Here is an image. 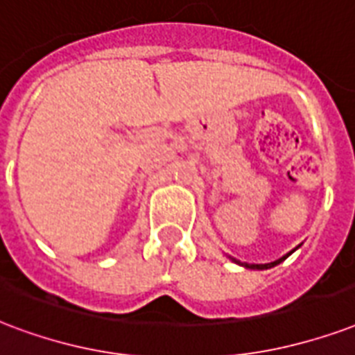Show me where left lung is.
Here are the masks:
<instances>
[{
  "label": "left lung",
  "instance_id": "obj_1",
  "mask_svg": "<svg viewBox=\"0 0 355 355\" xmlns=\"http://www.w3.org/2000/svg\"><path fill=\"white\" fill-rule=\"evenodd\" d=\"M297 248H300V245H297ZM297 248H296V250H297ZM291 253H294V250H292ZM291 253H286L285 257H281V259H277V261H274V262H268V264H248V262H240V261H236V259H232V257H231V261L236 262V264H240V266H243V268H250V270H268V268L277 266V264L285 261L286 257L291 255Z\"/></svg>",
  "mask_w": 355,
  "mask_h": 355
}]
</instances>
